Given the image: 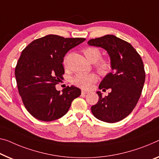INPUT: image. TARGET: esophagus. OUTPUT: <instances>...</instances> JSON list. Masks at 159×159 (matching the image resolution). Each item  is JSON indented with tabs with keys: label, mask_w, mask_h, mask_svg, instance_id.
Segmentation results:
<instances>
[{
	"label": "esophagus",
	"mask_w": 159,
	"mask_h": 159,
	"mask_svg": "<svg viewBox=\"0 0 159 159\" xmlns=\"http://www.w3.org/2000/svg\"><path fill=\"white\" fill-rule=\"evenodd\" d=\"M88 92H89L86 91V90H82V94H86L88 93Z\"/></svg>",
	"instance_id": "34e87169"
}]
</instances>
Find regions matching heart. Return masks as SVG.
Returning <instances> with one entry per match:
<instances>
[{"label": "heart", "mask_w": 159, "mask_h": 159, "mask_svg": "<svg viewBox=\"0 0 159 159\" xmlns=\"http://www.w3.org/2000/svg\"><path fill=\"white\" fill-rule=\"evenodd\" d=\"M87 59L90 62H96L94 67L100 75H105L111 69V63L106 59H100L101 51L96 47H87L83 50ZM66 60H65V62ZM97 81V76L93 73L90 74H77L72 77V82L77 87L82 89H89Z\"/></svg>", "instance_id": "b5f03b06"}]
</instances>
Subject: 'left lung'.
Segmentation results:
<instances>
[{
	"label": "left lung",
	"mask_w": 159,
	"mask_h": 159,
	"mask_svg": "<svg viewBox=\"0 0 159 159\" xmlns=\"http://www.w3.org/2000/svg\"><path fill=\"white\" fill-rule=\"evenodd\" d=\"M87 43L107 51L112 69L99 86L102 91L109 89L111 92L105 97L97 92L99 101L92 106V114L108 123L121 121L133 111L140 98L146 77L143 61L130 43L113 35L91 39Z\"/></svg>",
	"instance_id": "8db88e82"
}]
</instances>
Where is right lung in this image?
Wrapping results in <instances>:
<instances>
[{
	"mask_svg": "<svg viewBox=\"0 0 159 159\" xmlns=\"http://www.w3.org/2000/svg\"><path fill=\"white\" fill-rule=\"evenodd\" d=\"M84 40L48 35L33 40L22 52L15 70L17 86L24 106L38 120L61 118L81 94L76 87L67 86L60 92L55 85L63 79L66 53Z\"/></svg>",
	"mask_w": 159,
	"mask_h": 159,
	"instance_id": "1",
	"label": "right lung"
}]
</instances>
